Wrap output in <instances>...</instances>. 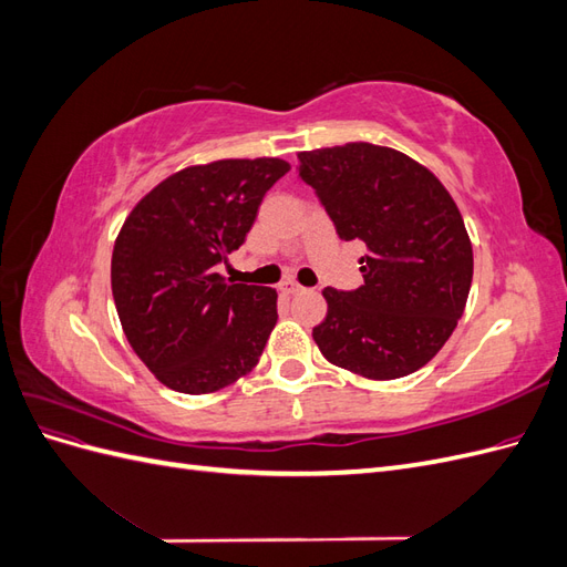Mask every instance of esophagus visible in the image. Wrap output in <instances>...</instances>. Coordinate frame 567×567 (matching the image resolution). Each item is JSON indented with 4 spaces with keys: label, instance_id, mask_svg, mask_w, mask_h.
Segmentation results:
<instances>
[{
    "label": "esophagus",
    "instance_id": "obj_1",
    "mask_svg": "<svg viewBox=\"0 0 567 567\" xmlns=\"http://www.w3.org/2000/svg\"><path fill=\"white\" fill-rule=\"evenodd\" d=\"M279 290H281L284 296H296V293H300L302 286L298 281H293V279H286V281H281Z\"/></svg>",
    "mask_w": 567,
    "mask_h": 567
}]
</instances>
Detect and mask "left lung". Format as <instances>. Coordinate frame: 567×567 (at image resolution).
Returning a JSON list of instances; mask_svg holds the SVG:
<instances>
[{
    "label": "left lung",
    "instance_id": "obj_1",
    "mask_svg": "<svg viewBox=\"0 0 567 567\" xmlns=\"http://www.w3.org/2000/svg\"><path fill=\"white\" fill-rule=\"evenodd\" d=\"M342 241L367 244L364 286L323 288L312 338L331 364L371 381L402 379L442 350L473 281V246L447 188L404 153L352 142L298 153Z\"/></svg>",
    "mask_w": 567,
    "mask_h": 567
}]
</instances>
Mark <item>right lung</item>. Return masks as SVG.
<instances>
[{
  "mask_svg": "<svg viewBox=\"0 0 567 567\" xmlns=\"http://www.w3.org/2000/svg\"><path fill=\"white\" fill-rule=\"evenodd\" d=\"M288 169L281 158L184 167L125 219L111 260L115 310L163 385L215 392L260 362L279 319L277 290L229 284L217 265L241 248L265 194Z\"/></svg>",
  "mask_w": 567,
  "mask_h": 567,
  "instance_id": "obj_1",
  "label": "right lung"
}]
</instances>
